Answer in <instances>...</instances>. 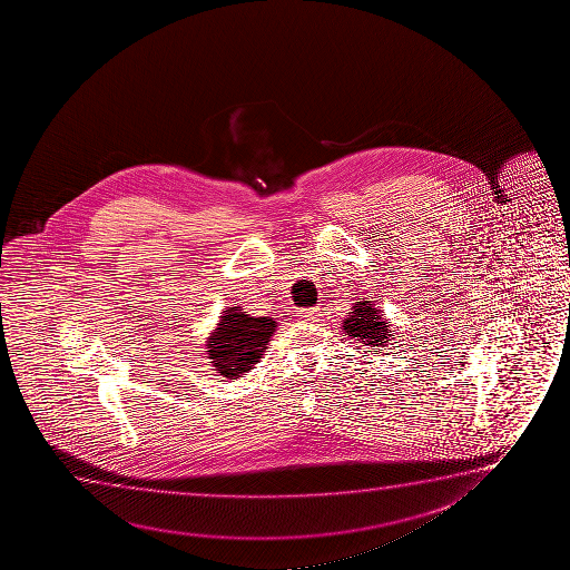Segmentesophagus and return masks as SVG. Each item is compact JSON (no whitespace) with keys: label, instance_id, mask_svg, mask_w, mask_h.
<instances>
[{"label":"esophagus","instance_id":"34e87169","mask_svg":"<svg viewBox=\"0 0 570 570\" xmlns=\"http://www.w3.org/2000/svg\"><path fill=\"white\" fill-rule=\"evenodd\" d=\"M297 317L302 321H317L321 317V309L320 307H305L297 312Z\"/></svg>","mask_w":570,"mask_h":570}]
</instances>
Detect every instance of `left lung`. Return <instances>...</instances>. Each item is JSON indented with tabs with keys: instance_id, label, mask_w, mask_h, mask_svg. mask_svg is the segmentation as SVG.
Here are the masks:
<instances>
[{
	"instance_id": "8db88e82",
	"label": "left lung",
	"mask_w": 570,
	"mask_h": 570,
	"mask_svg": "<svg viewBox=\"0 0 570 570\" xmlns=\"http://www.w3.org/2000/svg\"><path fill=\"white\" fill-rule=\"evenodd\" d=\"M343 328L352 338H358L360 343L366 346H374V352L387 343L391 336L390 325L383 320L382 309H377L375 304L367 299L352 305V312L343 321Z\"/></svg>"
}]
</instances>
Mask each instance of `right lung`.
Segmentation results:
<instances>
[{"mask_svg": "<svg viewBox=\"0 0 570 570\" xmlns=\"http://www.w3.org/2000/svg\"><path fill=\"white\" fill-rule=\"evenodd\" d=\"M274 331L273 317H250L242 307H229L206 341V354L219 375L237 380L263 358Z\"/></svg>", "mask_w": 570, "mask_h": 570, "instance_id": "right-lung-1", "label": "right lung"}]
</instances>
